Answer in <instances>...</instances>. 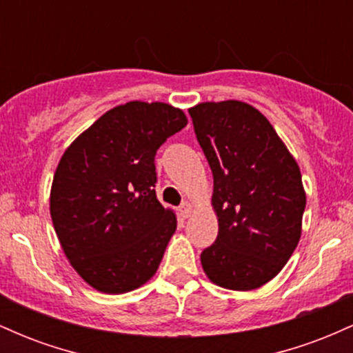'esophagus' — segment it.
I'll list each match as a JSON object with an SVG mask.
<instances>
[{"mask_svg": "<svg viewBox=\"0 0 353 353\" xmlns=\"http://www.w3.org/2000/svg\"><path fill=\"white\" fill-rule=\"evenodd\" d=\"M179 212H181L182 217L188 219L190 216V212H192V205H190L189 202H182L181 208H179Z\"/></svg>", "mask_w": 353, "mask_h": 353, "instance_id": "1", "label": "esophagus"}]
</instances>
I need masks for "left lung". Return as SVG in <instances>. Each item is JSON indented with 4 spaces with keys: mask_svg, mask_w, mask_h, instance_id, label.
Segmentation results:
<instances>
[{
    "mask_svg": "<svg viewBox=\"0 0 353 353\" xmlns=\"http://www.w3.org/2000/svg\"><path fill=\"white\" fill-rule=\"evenodd\" d=\"M189 114L214 176L219 219L216 242L201 254L202 269L224 289H257L281 272L301 239V169L249 104L202 103Z\"/></svg>",
    "mask_w": 353,
    "mask_h": 353,
    "instance_id": "1",
    "label": "left lung"
}]
</instances>
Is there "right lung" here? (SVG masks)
Segmentation results:
<instances>
[{
  "instance_id": "right-lung-1",
  "label": "right lung",
  "mask_w": 353,
  "mask_h": 353,
  "mask_svg": "<svg viewBox=\"0 0 353 353\" xmlns=\"http://www.w3.org/2000/svg\"><path fill=\"white\" fill-rule=\"evenodd\" d=\"M188 124L181 109L132 101L103 114L61 157L51 219L76 272L106 294L156 274L176 216L156 196L157 149Z\"/></svg>"
}]
</instances>
